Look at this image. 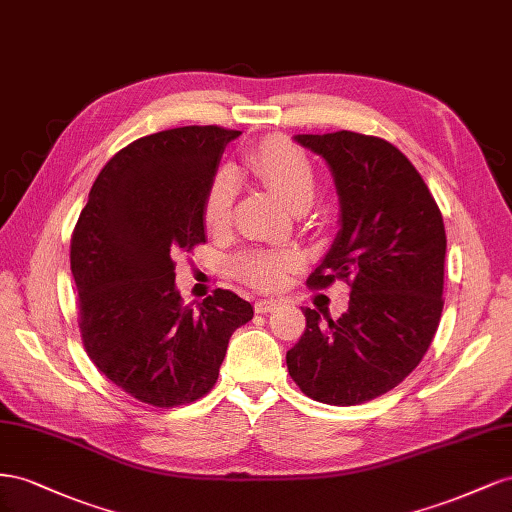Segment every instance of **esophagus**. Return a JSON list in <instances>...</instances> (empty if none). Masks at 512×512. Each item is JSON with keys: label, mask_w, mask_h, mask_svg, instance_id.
Listing matches in <instances>:
<instances>
[{"label": "esophagus", "mask_w": 512, "mask_h": 512, "mask_svg": "<svg viewBox=\"0 0 512 512\" xmlns=\"http://www.w3.org/2000/svg\"><path fill=\"white\" fill-rule=\"evenodd\" d=\"M279 304H281L279 300H272V298L270 300H257L255 302V311L261 313V315H266V313H272Z\"/></svg>", "instance_id": "obj_1"}]
</instances>
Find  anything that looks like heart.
<instances>
[{"mask_svg": "<svg viewBox=\"0 0 512 512\" xmlns=\"http://www.w3.org/2000/svg\"><path fill=\"white\" fill-rule=\"evenodd\" d=\"M246 167L291 210L309 206L315 195V167L311 158L287 139L270 137L261 141L246 156ZM236 193V171L221 169L212 175L201 206L203 221L210 229H223L229 223ZM296 266L298 255L291 251H248L233 259L236 276L261 289L281 287L287 272Z\"/></svg>", "mask_w": 512, "mask_h": 512, "instance_id": "heart-1", "label": "heart"}]
</instances>
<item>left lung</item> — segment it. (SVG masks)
<instances>
[{"label":"left lung","instance_id":"1","mask_svg":"<svg viewBox=\"0 0 512 512\" xmlns=\"http://www.w3.org/2000/svg\"><path fill=\"white\" fill-rule=\"evenodd\" d=\"M294 139L326 160L341 201V229L306 285L341 279L352 291L339 319L304 309L306 330L287 369L306 397L360 405L399 386L440 326L442 212L416 167L384 139L352 130Z\"/></svg>","mask_w":512,"mask_h":512}]
</instances>
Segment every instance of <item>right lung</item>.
I'll return each mask as SVG.
<instances>
[{
	"label": "right lung",
	"instance_id": "right-lung-1",
	"mask_svg": "<svg viewBox=\"0 0 512 512\" xmlns=\"http://www.w3.org/2000/svg\"><path fill=\"white\" fill-rule=\"evenodd\" d=\"M240 130L182 126L141 137L102 167L70 240L83 347L130 397L178 407L208 394L231 334L253 319L229 289L184 306L173 255L206 242L203 195Z\"/></svg>",
	"mask_w": 512,
	"mask_h": 512
}]
</instances>
